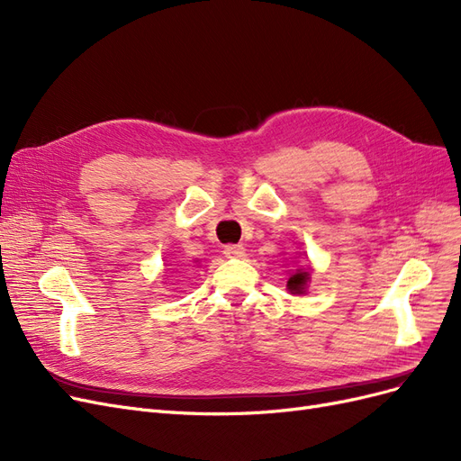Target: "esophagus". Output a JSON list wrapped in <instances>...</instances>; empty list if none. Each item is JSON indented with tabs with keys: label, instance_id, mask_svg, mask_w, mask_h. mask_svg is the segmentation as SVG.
<instances>
[{
	"label": "esophagus",
	"instance_id": "esophagus-1",
	"mask_svg": "<svg viewBox=\"0 0 461 461\" xmlns=\"http://www.w3.org/2000/svg\"><path fill=\"white\" fill-rule=\"evenodd\" d=\"M222 254H225V258L229 259H240L246 256V249L240 244H229L225 246V249H222Z\"/></svg>",
	"mask_w": 461,
	"mask_h": 461
}]
</instances>
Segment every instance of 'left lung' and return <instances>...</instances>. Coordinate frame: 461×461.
Returning <instances> with one entry per match:
<instances>
[{
	"label": "left lung",
	"instance_id": "8db88e82",
	"mask_svg": "<svg viewBox=\"0 0 461 461\" xmlns=\"http://www.w3.org/2000/svg\"><path fill=\"white\" fill-rule=\"evenodd\" d=\"M310 281V273L308 271H302L298 269L294 275H292L288 278V290L292 292V294H303L305 292V283Z\"/></svg>",
	"mask_w": 461,
	"mask_h": 461
}]
</instances>
